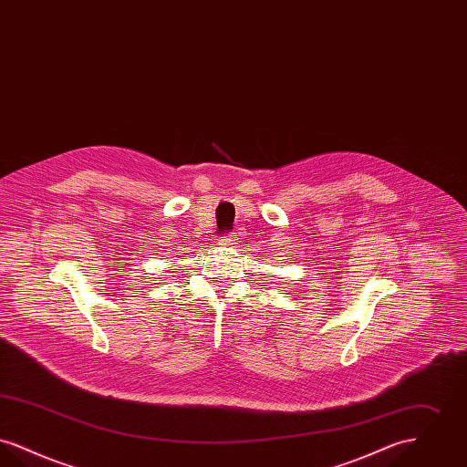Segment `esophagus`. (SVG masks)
Instances as JSON below:
<instances>
[{
    "mask_svg": "<svg viewBox=\"0 0 467 467\" xmlns=\"http://www.w3.org/2000/svg\"><path fill=\"white\" fill-rule=\"evenodd\" d=\"M219 244H223V246H233L234 244V238H233V234H223V236H221Z\"/></svg>",
    "mask_w": 467,
    "mask_h": 467,
    "instance_id": "obj_1",
    "label": "esophagus"
}]
</instances>
